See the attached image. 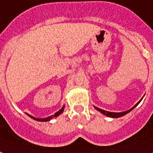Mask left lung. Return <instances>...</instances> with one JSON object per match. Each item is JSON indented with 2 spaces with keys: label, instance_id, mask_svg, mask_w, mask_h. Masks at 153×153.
<instances>
[{
  "label": "left lung",
  "instance_id": "8db88e82",
  "mask_svg": "<svg viewBox=\"0 0 153 153\" xmlns=\"http://www.w3.org/2000/svg\"><path fill=\"white\" fill-rule=\"evenodd\" d=\"M141 101V100H140V101L139 102L137 103L136 105H134V107L133 108H131V109H129V110H127V111H126V112H122V113H113V112H108V111H105V110H103V109H101V108H97V107H95V108H97V110L98 111H100V113H102L103 114H105V115H106V116H108V117H122V116H124L125 114H128L129 112H131L132 109L134 108H135L136 107L137 105H139V103Z\"/></svg>",
  "mask_w": 153,
  "mask_h": 153
}]
</instances>
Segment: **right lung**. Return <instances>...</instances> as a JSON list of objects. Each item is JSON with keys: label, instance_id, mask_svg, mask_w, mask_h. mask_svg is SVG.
Segmentation results:
<instances>
[{"label": "right lung", "instance_id": "right-lung-1", "mask_svg": "<svg viewBox=\"0 0 153 153\" xmlns=\"http://www.w3.org/2000/svg\"><path fill=\"white\" fill-rule=\"evenodd\" d=\"M64 108H65V106H63V107H62V108L60 109L59 111H57L56 114H54V115L51 116V117H45V118H36V117H32V116H30V115H29V114H27V115L30 117H31V118H33L34 120H36V121H38V122H48V121H49L50 119H52L53 117H57L58 115H60V114H62V112H63V110H64Z\"/></svg>", "mask_w": 153, "mask_h": 153}]
</instances>
